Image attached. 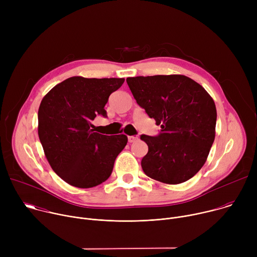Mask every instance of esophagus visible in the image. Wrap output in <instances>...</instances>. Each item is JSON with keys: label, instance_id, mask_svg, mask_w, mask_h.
<instances>
[{"label": "esophagus", "instance_id": "1", "mask_svg": "<svg viewBox=\"0 0 257 257\" xmlns=\"http://www.w3.org/2000/svg\"><path fill=\"white\" fill-rule=\"evenodd\" d=\"M137 139H138V137H137V136H128V141H129L130 143H132V142L136 141Z\"/></svg>", "mask_w": 257, "mask_h": 257}]
</instances>
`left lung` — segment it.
<instances>
[{
	"label": "left lung",
	"instance_id": "obj_1",
	"mask_svg": "<svg viewBox=\"0 0 257 257\" xmlns=\"http://www.w3.org/2000/svg\"><path fill=\"white\" fill-rule=\"evenodd\" d=\"M126 81L136 102L162 128L158 136L140 137L149 145L141 161L143 172L166 184L189 180L206 162L214 140L212 97L184 75L137 76Z\"/></svg>",
	"mask_w": 257,
	"mask_h": 257
}]
</instances>
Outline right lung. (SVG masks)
<instances>
[{"mask_svg":"<svg viewBox=\"0 0 257 257\" xmlns=\"http://www.w3.org/2000/svg\"><path fill=\"white\" fill-rule=\"evenodd\" d=\"M124 78L70 77L54 86L39 108V137L54 172L78 188L97 186L111 176L128 138L102 135L90 129Z\"/></svg>","mask_w":257,"mask_h":257,"instance_id":"obj_1","label":"right lung"}]
</instances>
